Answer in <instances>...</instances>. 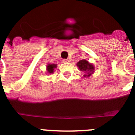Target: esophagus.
I'll list each match as a JSON object with an SVG mask.
<instances>
[{"label": "esophagus", "mask_w": 135, "mask_h": 135, "mask_svg": "<svg viewBox=\"0 0 135 135\" xmlns=\"http://www.w3.org/2000/svg\"><path fill=\"white\" fill-rule=\"evenodd\" d=\"M62 62H63L64 63H68V62H70V60H66V59H64V60H62Z\"/></svg>", "instance_id": "34e87169"}]
</instances>
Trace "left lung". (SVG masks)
<instances>
[{"label":"left lung","mask_w":135,"mask_h":135,"mask_svg":"<svg viewBox=\"0 0 135 135\" xmlns=\"http://www.w3.org/2000/svg\"><path fill=\"white\" fill-rule=\"evenodd\" d=\"M78 68L80 71L83 72V77L89 78L95 72V67L92 63H90L86 60H81L77 64Z\"/></svg>","instance_id":"1"}]
</instances>
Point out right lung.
Masks as SVG:
<instances>
[{"label":"right lung","mask_w":135,"mask_h":135,"mask_svg":"<svg viewBox=\"0 0 135 135\" xmlns=\"http://www.w3.org/2000/svg\"><path fill=\"white\" fill-rule=\"evenodd\" d=\"M57 68V65L56 64H51L49 63L47 64V73L48 74H52L54 71H55V69Z\"/></svg>","instance_id":"right-lung-1"}]
</instances>
